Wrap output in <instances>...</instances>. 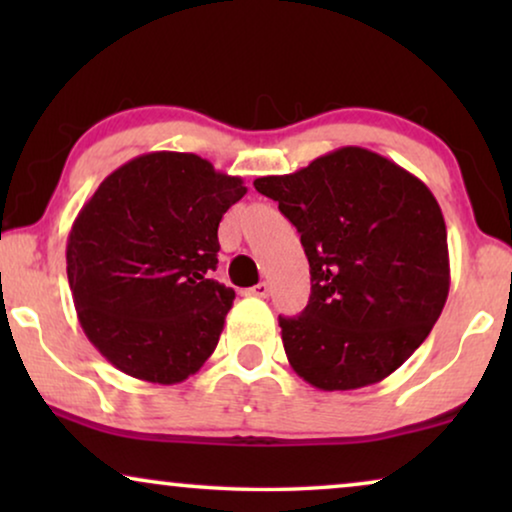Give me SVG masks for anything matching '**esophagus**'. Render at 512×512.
Listing matches in <instances>:
<instances>
[{
  "instance_id": "34e87169",
  "label": "esophagus",
  "mask_w": 512,
  "mask_h": 512,
  "mask_svg": "<svg viewBox=\"0 0 512 512\" xmlns=\"http://www.w3.org/2000/svg\"><path fill=\"white\" fill-rule=\"evenodd\" d=\"M249 293H251V296H258V298H268L272 293V286L268 282H261V284H256L254 289H249Z\"/></svg>"
}]
</instances>
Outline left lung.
Listing matches in <instances>:
<instances>
[{
	"mask_svg": "<svg viewBox=\"0 0 512 512\" xmlns=\"http://www.w3.org/2000/svg\"><path fill=\"white\" fill-rule=\"evenodd\" d=\"M254 186L279 202L310 261V303L300 317H279L291 368L321 391L382 382L426 340L450 293L438 200L361 146Z\"/></svg>",
	"mask_w": 512,
	"mask_h": 512,
	"instance_id": "obj_1",
	"label": "left lung"
}]
</instances>
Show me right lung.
I'll return each mask as SVG.
<instances>
[{
  "label": "right lung",
  "mask_w": 512,
  "mask_h": 512,
  "mask_svg": "<svg viewBox=\"0 0 512 512\" xmlns=\"http://www.w3.org/2000/svg\"><path fill=\"white\" fill-rule=\"evenodd\" d=\"M247 186L195 153L153 151L102 181L67 237L83 333L121 373L177 384L219 345L235 291L214 282L219 223Z\"/></svg>",
  "instance_id": "right-lung-1"
}]
</instances>
